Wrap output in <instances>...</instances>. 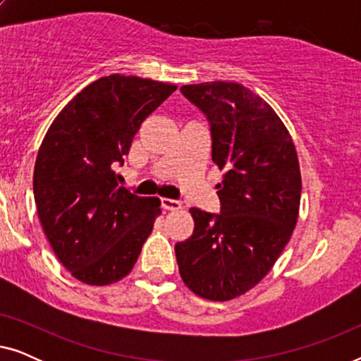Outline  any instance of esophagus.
I'll return each instance as SVG.
<instances>
[{"instance_id": "obj_1", "label": "esophagus", "mask_w": 361, "mask_h": 361, "mask_svg": "<svg viewBox=\"0 0 361 361\" xmlns=\"http://www.w3.org/2000/svg\"><path fill=\"white\" fill-rule=\"evenodd\" d=\"M161 204L164 207L166 210H171V212H177L182 209V204L179 200H172V199H161Z\"/></svg>"}]
</instances>
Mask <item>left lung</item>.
Wrapping results in <instances>:
<instances>
[{
	"label": "left lung",
	"mask_w": 361,
	"mask_h": 361,
	"mask_svg": "<svg viewBox=\"0 0 361 361\" xmlns=\"http://www.w3.org/2000/svg\"><path fill=\"white\" fill-rule=\"evenodd\" d=\"M210 123L220 214L190 209L194 233L176 245L180 278L209 300L255 288L298 224L300 169L288 128L263 98L235 82L180 87Z\"/></svg>",
	"instance_id": "obj_1"
}]
</instances>
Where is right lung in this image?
<instances>
[{"instance_id":"right-lung-1","label":"right lung","mask_w":361,"mask_h":361,"mask_svg":"<svg viewBox=\"0 0 361 361\" xmlns=\"http://www.w3.org/2000/svg\"><path fill=\"white\" fill-rule=\"evenodd\" d=\"M176 85L120 73L102 77L63 106L34 167L37 215L59 261L73 278L108 286L130 274L161 215L157 197L118 187L141 123Z\"/></svg>"}]
</instances>
